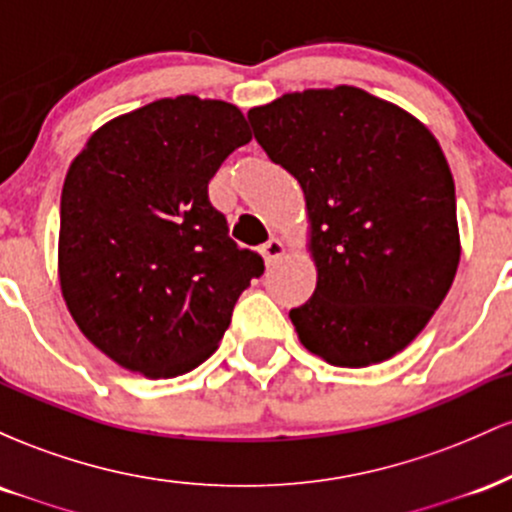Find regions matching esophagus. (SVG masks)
I'll list each match as a JSON object with an SVG mask.
<instances>
[{
  "label": "esophagus",
  "instance_id": "esophagus-1",
  "mask_svg": "<svg viewBox=\"0 0 512 512\" xmlns=\"http://www.w3.org/2000/svg\"><path fill=\"white\" fill-rule=\"evenodd\" d=\"M260 252H262L264 262H267V264H274L276 260H281V257H284L286 248H284V243H281L279 238H269L267 243H264L262 248H260Z\"/></svg>",
  "mask_w": 512,
  "mask_h": 512
}]
</instances>
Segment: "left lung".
<instances>
[{
    "mask_svg": "<svg viewBox=\"0 0 512 512\" xmlns=\"http://www.w3.org/2000/svg\"><path fill=\"white\" fill-rule=\"evenodd\" d=\"M248 120L308 209L317 286L289 313L301 344L342 368L407 349L460 264L455 180L438 139L356 86L284 93Z\"/></svg>",
    "mask_w": 512,
    "mask_h": 512,
    "instance_id": "1",
    "label": "left lung"
}]
</instances>
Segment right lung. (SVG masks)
Returning a JSON list of instances; mask_svg holds the SVG:
<instances>
[{"mask_svg":"<svg viewBox=\"0 0 512 512\" xmlns=\"http://www.w3.org/2000/svg\"><path fill=\"white\" fill-rule=\"evenodd\" d=\"M250 139L233 103L161 98L98 127L69 166L57 248L62 298L117 366L175 378L219 349L264 260L228 238L207 190Z\"/></svg>","mask_w":512,"mask_h":512,"instance_id":"add662e5","label":"right lung"}]
</instances>
